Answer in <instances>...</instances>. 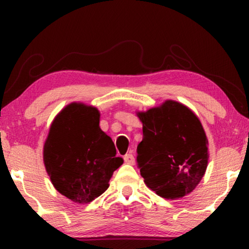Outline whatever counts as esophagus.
Instances as JSON below:
<instances>
[{"label":"esophagus","mask_w":249,"mask_h":249,"mask_svg":"<svg viewBox=\"0 0 249 249\" xmlns=\"http://www.w3.org/2000/svg\"><path fill=\"white\" fill-rule=\"evenodd\" d=\"M124 160L127 164H131V165L135 164V158H134V155L130 154V153H129V154H125Z\"/></svg>","instance_id":"34e87169"}]
</instances>
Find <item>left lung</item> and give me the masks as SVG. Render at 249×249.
<instances>
[{"mask_svg":"<svg viewBox=\"0 0 249 249\" xmlns=\"http://www.w3.org/2000/svg\"><path fill=\"white\" fill-rule=\"evenodd\" d=\"M136 113L142 124L137 162L146 186L166 199L188 195L209 163V141L198 117L172 100Z\"/></svg>","mask_w":249,"mask_h":249,"instance_id":"1","label":"left lung"}]
</instances>
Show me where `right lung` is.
Listing matches in <instances>:
<instances>
[{
  "instance_id": "right-lung-1",
  "label": "right lung",
  "mask_w": 249,
  "mask_h": 249,
  "mask_svg": "<svg viewBox=\"0 0 249 249\" xmlns=\"http://www.w3.org/2000/svg\"><path fill=\"white\" fill-rule=\"evenodd\" d=\"M95 107L72 102L50 127L43 160L51 182L71 202L85 204L108 188L112 175L124 163L114 142L100 128Z\"/></svg>"
}]
</instances>
